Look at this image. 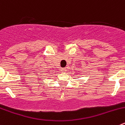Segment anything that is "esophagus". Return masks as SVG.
<instances>
[{"mask_svg": "<svg viewBox=\"0 0 125 125\" xmlns=\"http://www.w3.org/2000/svg\"><path fill=\"white\" fill-rule=\"evenodd\" d=\"M61 71H62V72H66V68H62Z\"/></svg>", "mask_w": 125, "mask_h": 125, "instance_id": "esophagus-1", "label": "esophagus"}]
</instances>
